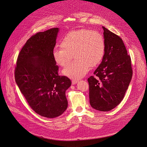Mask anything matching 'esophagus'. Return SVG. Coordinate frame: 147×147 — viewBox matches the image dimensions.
<instances>
[{"label":"esophagus","instance_id":"1","mask_svg":"<svg viewBox=\"0 0 147 147\" xmlns=\"http://www.w3.org/2000/svg\"><path fill=\"white\" fill-rule=\"evenodd\" d=\"M78 82V80H76V79H73V80H72V84L73 85H75V84H77Z\"/></svg>","mask_w":147,"mask_h":147}]
</instances>
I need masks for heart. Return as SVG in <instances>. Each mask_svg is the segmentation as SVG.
<instances>
[{
	"label": "heart",
	"mask_w": 147,
	"mask_h": 147,
	"mask_svg": "<svg viewBox=\"0 0 147 147\" xmlns=\"http://www.w3.org/2000/svg\"><path fill=\"white\" fill-rule=\"evenodd\" d=\"M53 57L55 62L65 67L74 56L75 60L63 70V74L74 79L82 78L102 60L105 51L103 36L97 31L83 28L71 31L61 40Z\"/></svg>",
	"instance_id": "b5f03b06"
}]
</instances>
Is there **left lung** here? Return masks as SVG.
I'll use <instances>...</instances> for the list:
<instances>
[{
  "mask_svg": "<svg viewBox=\"0 0 147 147\" xmlns=\"http://www.w3.org/2000/svg\"><path fill=\"white\" fill-rule=\"evenodd\" d=\"M105 51L102 61L88 79L89 101L97 110L108 111L123 99L133 76L131 57L120 37L105 27Z\"/></svg>",
  "mask_w": 147,
  "mask_h": 147,
  "instance_id": "obj_1",
  "label": "left lung"
}]
</instances>
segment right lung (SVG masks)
I'll use <instances>...</instances> for the list:
<instances>
[{
  "instance_id": "right-lung-1",
  "label": "right lung",
  "mask_w": 147,
  "mask_h": 147,
  "mask_svg": "<svg viewBox=\"0 0 147 147\" xmlns=\"http://www.w3.org/2000/svg\"><path fill=\"white\" fill-rule=\"evenodd\" d=\"M58 28L32 35L22 48L14 70L16 82L30 107L38 115L55 118L66 110L65 92L71 80L58 75L53 53Z\"/></svg>"
}]
</instances>
